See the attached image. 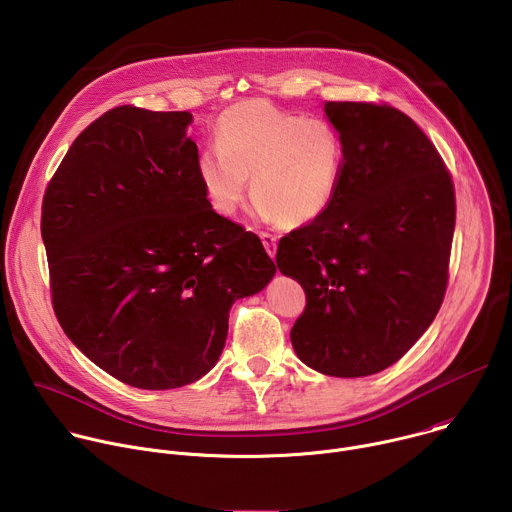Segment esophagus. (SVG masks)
Returning <instances> with one entry per match:
<instances>
[{"instance_id":"34e87169","label":"esophagus","mask_w":512,"mask_h":512,"mask_svg":"<svg viewBox=\"0 0 512 512\" xmlns=\"http://www.w3.org/2000/svg\"><path fill=\"white\" fill-rule=\"evenodd\" d=\"M259 239L263 241V247L267 251L269 257H275V251H277V237L275 235H269V233H259Z\"/></svg>"}]
</instances>
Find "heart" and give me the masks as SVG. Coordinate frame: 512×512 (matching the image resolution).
I'll return each instance as SVG.
<instances>
[{
    "label": "heart",
    "instance_id": "heart-1",
    "mask_svg": "<svg viewBox=\"0 0 512 512\" xmlns=\"http://www.w3.org/2000/svg\"><path fill=\"white\" fill-rule=\"evenodd\" d=\"M216 145L196 158V178L210 208L235 216L249 192L255 214L287 227L310 225L334 202L344 143L322 117H300L265 99H249L221 113L214 125Z\"/></svg>",
    "mask_w": 512,
    "mask_h": 512
}]
</instances>
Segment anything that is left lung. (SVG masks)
I'll list each match as a JSON object with an SVG mask.
<instances>
[{
    "mask_svg": "<svg viewBox=\"0 0 512 512\" xmlns=\"http://www.w3.org/2000/svg\"><path fill=\"white\" fill-rule=\"evenodd\" d=\"M344 143L330 208L279 241L277 267L306 310L291 346L328 377H369L397 362L442 306L456 225L452 178L427 135L389 105L326 101Z\"/></svg>",
    "mask_w": 512,
    "mask_h": 512,
    "instance_id": "1",
    "label": "left lung"
}]
</instances>
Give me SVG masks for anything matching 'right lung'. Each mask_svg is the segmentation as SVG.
<instances>
[{
    "label": "right lung",
    "instance_id": "1",
    "mask_svg": "<svg viewBox=\"0 0 512 512\" xmlns=\"http://www.w3.org/2000/svg\"><path fill=\"white\" fill-rule=\"evenodd\" d=\"M188 111L115 107L70 145L42 202L56 318L125 385L166 391L221 356L229 310L277 267L216 214L196 178Z\"/></svg>",
    "mask_w": 512,
    "mask_h": 512
}]
</instances>
